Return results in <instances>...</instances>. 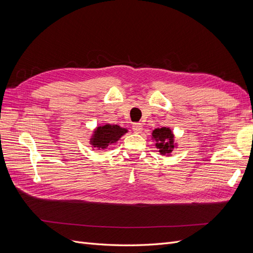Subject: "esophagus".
Returning <instances> with one entry per match:
<instances>
[{"label":"esophagus","mask_w":253,"mask_h":253,"mask_svg":"<svg viewBox=\"0 0 253 253\" xmlns=\"http://www.w3.org/2000/svg\"><path fill=\"white\" fill-rule=\"evenodd\" d=\"M133 131L135 132V133H140L141 131H142V125L140 124V122H135V124H133Z\"/></svg>","instance_id":"1"}]
</instances>
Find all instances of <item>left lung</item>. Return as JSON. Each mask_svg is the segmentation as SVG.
I'll list each match as a JSON object with an SVG mask.
<instances>
[{
  "instance_id": "left-lung-1",
  "label": "left lung",
  "mask_w": 253,
  "mask_h": 253,
  "mask_svg": "<svg viewBox=\"0 0 253 253\" xmlns=\"http://www.w3.org/2000/svg\"><path fill=\"white\" fill-rule=\"evenodd\" d=\"M152 140H155V147L162 155L170 156L176 147L174 135L169 127H158L152 132Z\"/></svg>"
}]
</instances>
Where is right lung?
<instances>
[{"mask_svg":"<svg viewBox=\"0 0 253 253\" xmlns=\"http://www.w3.org/2000/svg\"><path fill=\"white\" fill-rule=\"evenodd\" d=\"M126 133H127V129L117 125L99 126L94 129L89 143L95 149L105 150L116 143Z\"/></svg>","mask_w":253,"mask_h":253,"instance_id":"right-lung-1","label":"right lung"}]
</instances>
